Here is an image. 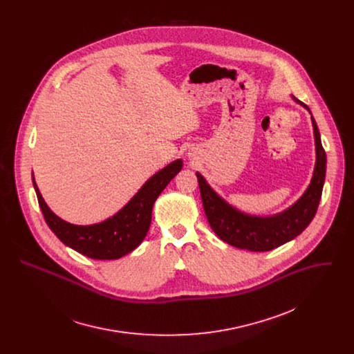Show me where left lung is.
<instances>
[{
	"label": "left lung",
	"instance_id": "left-lung-1",
	"mask_svg": "<svg viewBox=\"0 0 354 354\" xmlns=\"http://www.w3.org/2000/svg\"><path fill=\"white\" fill-rule=\"evenodd\" d=\"M292 98L310 114L316 150L313 176L297 202L274 215H251L226 202L209 187L202 174L196 171L204 212L211 229L222 241L236 248L252 252H266L278 248L301 234L316 214L326 178L327 158L309 107L293 95Z\"/></svg>",
	"mask_w": 354,
	"mask_h": 354
}]
</instances>
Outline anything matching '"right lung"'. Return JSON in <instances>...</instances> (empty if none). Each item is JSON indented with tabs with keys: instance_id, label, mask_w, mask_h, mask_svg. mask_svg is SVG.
<instances>
[{
	"instance_id": "add662e5",
	"label": "right lung",
	"mask_w": 354,
	"mask_h": 354,
	"mask_svg": "<svg viewBox=\"0 0 354 354\" xmlns=\"http://www.w3.org/2000/svg\"><path fill=\"white\" fill-rule=\"evenodd\" d=\"M183 169L176 159L150 177L143 187L113 216L93 225H73L55 215L44 201L32 173V184L39 207L51 232L69 248L97 260H113L136 250L151 225L153 203Z\"/></svg>"
}]
</instances>
